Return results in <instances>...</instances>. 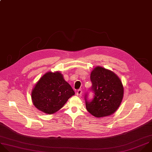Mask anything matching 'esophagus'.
Wrapping results in <instances>:
<instances>
[{"mask_svg":"<svg viewBox=\"0 0 152 152\" xmlns=\"http://www.w3.org/2000/svg\"><path fill=\"white\" fill-rule=\"evenodd\" d=\"M82 94V91L81 89H78L76 92V95H81Z\"/></svg>","mask_w":152,"mask_h":152,"instance_id":"esophagus-1","label":"esophagus"}]
</instances>
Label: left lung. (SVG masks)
I'll use <instances>...</instances> for the list:
<instances>
[{
    "label": "left lung",
    "mask_w": 152,
    "mask_h": 152,
    "mask_svg": "<svg viewBox=\"0 0 152 152\" xmlns=\"http://www.w3.org/2000/svg\"><path fill=\"white\" fill-rule=\"evenodd\" d=\"M94 93L88 100V92L85 95L86 110L96 118L111 115L119 107L124 96V87L118 76L113 72L102 67H95L90 76Z\"/></svg>",
    "instance_id": "1"
}]
</instances>
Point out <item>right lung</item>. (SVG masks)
Instances as JSON below:
<instances>
[{"label":"right lung","instance_id":"right-lung-1","mask_svg":"<svg viewBox=\"0 0 152 152\" xmlns=\"http://www.w3.org/2000/svg\"><path fill=\"white\" fill-rule=\"evenodd\" d=\"M74 94L73 89L60 72H48L36 84L31 99L37 109L50 115L62 108Z\"/></svg>","mask_w":152,"mask_h":152}]
</instances>
